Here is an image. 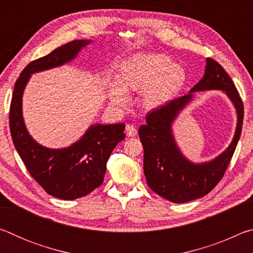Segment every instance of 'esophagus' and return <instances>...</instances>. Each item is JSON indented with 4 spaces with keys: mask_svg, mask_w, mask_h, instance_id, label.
<instances>
[{
    "mask_svg": "<svg viewBox=\"0 0 253 253\" xmlns=\"http://www.w3.org/2000/svg\"><path fill=\"white\" fill-rule=\"evenodd\" d=\"M126 132L129 137H134V136L137 135V129L135 128V126H132V125H130V124H128V125H126Z\"/></svg>",
    "mask_w": 253,
    "mask_h": 253,
    "instance_id": "34e87169",
    "label": "esophagus"
}]
</instances>
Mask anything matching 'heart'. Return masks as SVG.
I'll return each instance as SVG.
<instances>
[{"label":"heart","mask_w":253,"mask_h":253,"mask_svg":"<svg viewBox=\"0 0 253 253\" xmlns=\"http://www.w3.org/2000/svg\"><path fill=\"white\" fill-rule=\"evenodd\" d=\"M118 83L109 88L114 105L125 106L128 92L144 90L143 105L154 109L176 97L185 87L186 71L165 54L138 53L126 60L119 68Z\"/></svg>","instance_id":"heart-1"}]
</instances>
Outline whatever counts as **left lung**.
<instances>
[{"mask_svg": "<svg viewBox=\"0 0 253 253\" xmlns=\"http://www.w3.org/2000/svg\"><path fill=\"white\" fill-rule=\"evenodd\" d=\"M222 90L233 101L238 115L237 129L233 143L214 160L194 165L182 156L171 132V124L178 113L193 99L192 92ZM243 102L232 79L220 63L207 59L203 78L190 93L169 101L146 116V125L139 127L138 135L144 147V174L148 186L162 198L173 203H185L210 193L225 173L241 135Z\"/></svg>", "mask_w": 253, "mask_h": 253, "instance_id": "8db88e82", "label": "left lung"}]
</instances>
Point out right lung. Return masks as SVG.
Segmentation results:
<instances>
[{
  "label": "right lung",
  "instance_id": "obj_1",
  "mask_svg": "<svg viewBox=\"0 0 253 253\" xmlns=\"http://www.w3.org/2000/svg\"><path fill=\"white\" fill-rule=\"evenodd\" d=\"M91 40H75L30 62L14 84L10 106V130L15 149L31 176L46 193L61 200L87 195L104 182L106 164L117 144L125 139V124L89 127L71 146L51 149L38 144L25 128L22 96L25 84L34 72L62 66L77 57Z\"/></svg>",
  "mask_w": 253,
  "mask_h": 253
}]
</instances>
